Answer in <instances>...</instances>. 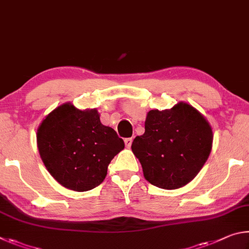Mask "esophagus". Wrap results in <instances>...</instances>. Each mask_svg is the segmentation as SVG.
Listing matches in <instances>:
<instances>
[{
	"label": "esophagus",
	"instance_id": "esophagus-1",
	"mask_svg": "<svg viewBox=\"0 0 249 249\" xmlns=\"http://www.w3.org/2000/svg\"><path fill=\"white\" fill-rule=\"evenodd\" d=\"M124 144H125V146H127V147L131 146V144H132V138L124 139Z\"/></svg>",
	"mask_w": 249,
	"mask_h": 249
}]
</instances>
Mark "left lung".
<instances>
[{
	"label": "left lung",
	"mask_w": 249,
	"mask_h": 249,
	"mask_svg": "<svg viewBox=\"0 0 249 249\" xmlns=\"http://www.w3.org/2000/svg\"><path fill=\"white\" fill-rule=\"evenodd\" d=\"M209 122L188 104L171 110H151L145 132L134 139L133 154L145 179L159 188L177 189L188 184L206 163L212 147Z\"/></svg>",
	"instance_id": "obj_1"
}]
</instances>
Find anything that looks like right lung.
I'll list each match as a JSON object with an SVG mask.
<instances>
[{
  "label": "right lung",
  "mask_w": 249,
  "mask_h": 249,
  "mask_svg": "<svg viewBox=\"0 0 249 249\" xmlns=\"http://www.w3.org/2000/svg\"><path fill=\"white\" fill-rule=\"evenodd\" d=\"M37 144L48 172L74 191L102 184L109 163L124 147L115 130L102 124L96 109L78 110L71 104L61 105L43 119Z\"/></svg>",
  "instance_id": "obj_1"
}]
</instances>
